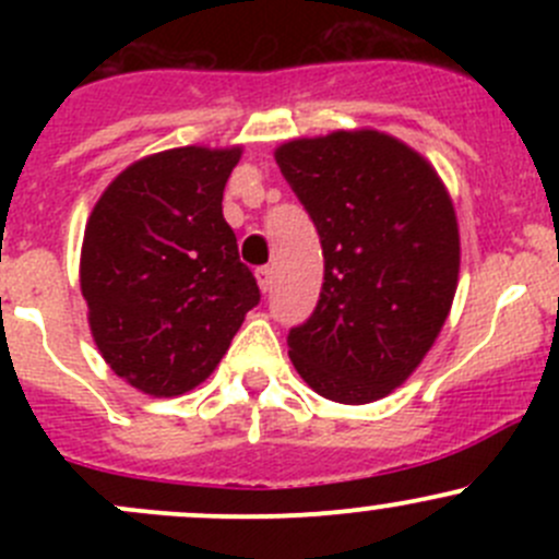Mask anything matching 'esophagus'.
<instances>
[{
	"label": "esophagus",
	"instance_id": "esophagus-1",
	"mask_svg": "<svg viewBox=\"0 0 559 559\" xmlns=\"http://www.w3.org/2000/svg\"><path fill=\"white\" fill-rule=\"evenodd\" d=\"M257 281H259V289H262V292L273 289V267H270V264L259 267L257 270Z\"/></svg>",
	"mask_w": 559,
	"mask_h": 559
}]
</instances>
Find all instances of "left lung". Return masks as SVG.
<instances>
[{"label":"left lung","instance_id":"1","mask_svg":"<svg viewBox=\"0 0 559 559\" xmlns=\"http://www.w3.org/2000/svg\"><path fill=\"white\" fill-rule=\"evenodd\" d=\"M275 162L324 253L319 302L286 337L292 362L321 397L373 403L414 373L452 308V200L416 151L373 129L292 140Z\"/></svg>","mask_w":559,"mask_h":559}]
</instances>
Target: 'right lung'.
I'll return each instance as SVG.
<instances>
[{"mask_svg": "<svg viewBox=\"0 0 559 559\" xmlns=\"http://www.w3.org/2000/svg\"><path fill=\"white\" fill-rule=\"evenodd\" d=\"M240 148L162 151L127 167L94 205L81 292L112 373L154 397L194 389L227 354L259 286L222 200Z\"/></svg>", "mask_w": 559, "mask_h": 559, "instance_id": "1", "label": "right lung"}]
</instances>
